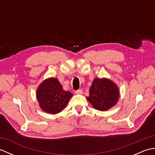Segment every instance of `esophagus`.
Masks as SVG:
<instances>
[{"mask_svg":"<svg viewBox=\"0 0 155 155\" xmlns=\"http://www.w3.org/2000/svg\"><path fill=\"white\" fill-rule=\"evenodd\" d=\"M83 91H82L81 89H78L77 91H75V94H83Z\"/></svg>","mask_w":155,"mask_h":155,"instance_id":"obj_1","label":"esophagus"}]
</instances>
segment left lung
<instances>
[{"label": "left lung", "mask_w": 155, "mask_h": 155, "mask_svg": "<svg viewBox=\"0 0 155 155\" xmlns=\"http://www.w3.org/2000/svg\"><path fill=\"white\" fill-rule=\"evenodd\" d=\"M87 99L94 108L104 111L116 104L119 97V91L113 82L107 78H94Z\"/></svg>", "instance_id": "obj_1"}]
</instances>
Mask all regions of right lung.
Listing matches in <instances>:
<instances>
[{
	"mask_svg": "<svg viewBox=\"0 0 155 155\" xmlns=\"http://www.w3.org/2000/svg\"><path fill=\"white\" fill-rule=\"evenodd\" d=\"M72 97V94L64 91L57 78H54L42 82L37 91V98L41 108L49 114L61 112Z\"/></svg>",
	"mask_w": 155,
	"mask_h": 155,
	"instance_id": "right-lung-1",
	"label": "right lung"
}]
</instances>
